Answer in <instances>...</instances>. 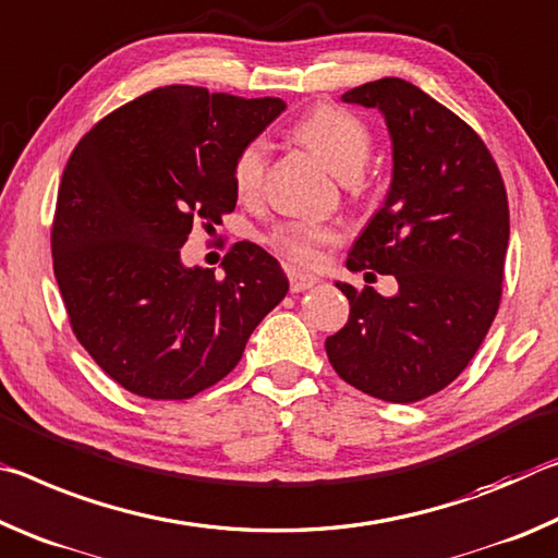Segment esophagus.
<instances>
[{
    "mask_svg": "<svg viewBox=\"0 0 558 558\" xmlns=\"http://www.w3.org/2000/svg\"><path fill=\"white\" fill-rule=\"evenodd\" d=\"M316 277L314 274H306V271H299V269H289V287H291V291H306V289H312L314 284H316Z\"/></svg>",
    "mask_w": 558,
    "mask_h": 558,
    "instance_id": "esophagus-1",
    "label": "esophagus"
}]
</instances>
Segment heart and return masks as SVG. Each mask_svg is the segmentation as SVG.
<instances>
[{
	"mask_svg": "<svg viewBox=\"0 0 558 558\" xmlns=\"http://www.w3.org/2000/svg\"><path fill=\"white\" fill-rule=\"evenodd\" d=\"M296 138L312 148L324 166L341 180L359 178L371 158L373 135L359 116L336 106H318L301 118L294 128ZM264 170H267V143L250 141L236 153L232 180L236 195L252 199L262 190ZM331 227L296 222L284 225L271 234V244L294 262H314L324 244L333 242Z\"/></svg>",
	"mask_w": 558,
	"mask_h": 558,
	"instance_id": "b5f03b06",
	"label": "heart"
}]
</instances>
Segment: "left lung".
Listing matches in <instances>:
<instances>
[{
	"mask_svg": "<svg viewBox=\"0 0 558 558\" xmlns=\"http://www.w3.org/2000/svg\"><path fill=\"white\" fill-rule=\"evenodd\" d=\"M378 108L392 145L388 195L345 267L392 274L396 296L336 281L351 304L326 339L333 371L388 403H415L460 376L495 322L509 246L497 162L462 118L403 78L345 90Z\"/></svg>",
	"mask_w": 558,
	"mask_h": 558,
	"instance_id": "1",
	"label": "left lung"
}]
</instances>
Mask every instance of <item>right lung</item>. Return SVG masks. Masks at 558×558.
<instances>
[{
    "label": "right lung",
    "mask_w": 558,
    "mask_h": 558,
    "mask_svg": "<svg viewBox=\"0 0 558 558\" xmlns=\"http://www.w3.org/2000/svg\"><path fill=\"white\" fill-rule=\"evenodd\" d=\"M281 98L162 86L96 123L63 170L53 274L73 333L125 390L185 400L240 363L254 328L289 291L279 262L236 242L222 271L185 267L193 222H222L234 158Z\"/></svg>",
    "instance_id": "obj_1"
}]
</instances>
